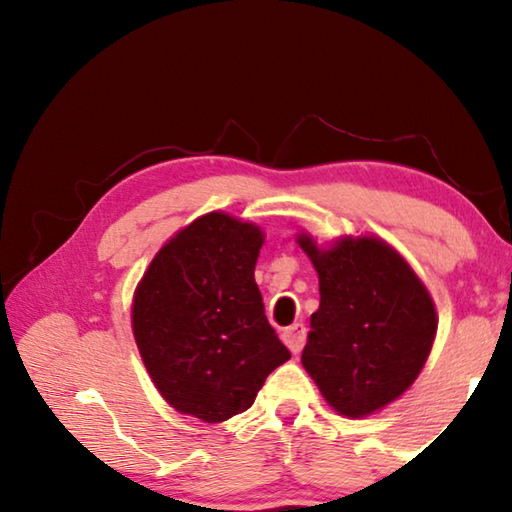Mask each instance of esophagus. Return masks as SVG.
<instances>
[{
	"label": "esophagus",
	"instance_id": "obj_1",
	"mask_svg": "<svg viewBox=\"0 0 512 512\" xmlns=\"http://www.w3.org/2000/svg\"><path fill=\"white\" fill-rule=\"evenodd\" d=\"M305 336H307V329H305V325L302 323H293L291 327H287L282 332V341L287 343V348L293 352V354H298L302 348H305Z\"/></svg>",
	"mask_w": 512,
	"mask_h": 512
}]
</instances>
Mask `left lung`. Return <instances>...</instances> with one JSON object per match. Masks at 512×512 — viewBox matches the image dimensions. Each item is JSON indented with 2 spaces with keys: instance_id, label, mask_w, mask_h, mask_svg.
<instances>
[{
  "instance_id": "1",
  "label": "left lung",
  "mask_w": 512,
  "mask_h": 512,
  "mask_svg": "<svg viewBox=\"0 0 512 512\" xmlns=\"http://www.w3.org/2000/svg\"><path fill=\"white\" fill-rule=\"evenodd\" d=\"M296 244L318 273L320 305L302 368L345 418H366L409 391L438 332L429 289L377 235H343L320 246L300 230Z\"/></svg>"
}]
</instances>
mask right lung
<instances>
[{
    "mask_svg": "<svg viewBox=\"0 0 512 512\" xmlns=\"http://www.w3.org/2000/svg\"><path fill=\"white\" fill-rule=\"evenodd\" d=\"M262 246L257 223L207 212L164 241L137 282V350L178 413L210 424L230 420L291 359L268 325L255 282Z\"/></svg>",
    "mask_w": 512,
    "mask_h": 512,
    "instance_id": "add662e5",
    "label": "right lung"
}]
</instances>
